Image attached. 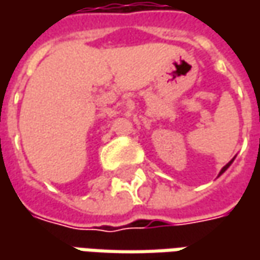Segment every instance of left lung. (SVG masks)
I'll return each instance as SVG.
<instances>
[{
	"mask_svg": "<svg viewBox=\"0 0 260 260\" xmlns=\"http://www.w3.org/2000/svg\"><path fill=\"white\" fill-rule=\"evenodd\" d=\"M233 160H235V157H233V159H232V160H230V162H229V164H227V165H225L224 168H223V169L220 171V175H221V174H223V172H225V171H227V168H229V166L232 165V162H233ZM220 175H218V176H220Z\"/></svg>",
	"mask_w": 260,
	"mask_h": 260,
	"instance_id": "left-lung-1",
	"label": "left lung"
}]
</instances>
